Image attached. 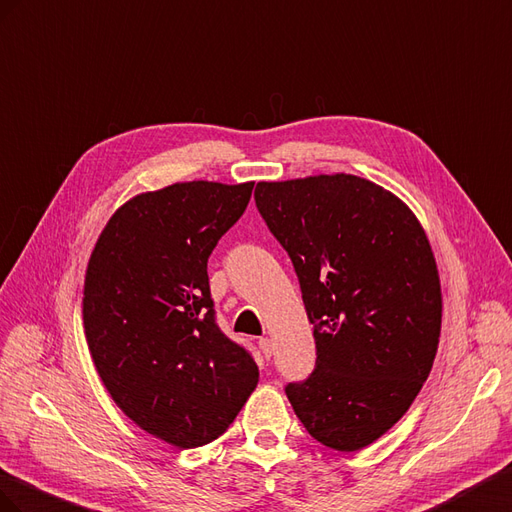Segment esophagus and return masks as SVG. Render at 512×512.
Wrapping results in <instances>:
<instances>
[{"label":"esophagus","instance_id":"esophagus-1","mask_svg":"<svg viewBox=\"0 0 512 512\" xmlns=\"http://www.w3.org/2000/svg\"><path fill=\"white\" fill-rule=\"evenodd\" d=\"M259 349H261V354H264L266 358H270L272 356V341L268 337L259 339Z\"/></svg>","mask_w":512,"mask_h":512}]
</instances>
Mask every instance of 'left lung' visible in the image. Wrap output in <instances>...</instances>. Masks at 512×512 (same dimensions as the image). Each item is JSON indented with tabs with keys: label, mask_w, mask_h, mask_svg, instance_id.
Listing matches in <instances>:
<instances>
[{
	"label": "left lung",
	"mask_w": 512,
	"mask_h": 512,
	"mask_svg": "<svg viewBox=\"0 0 512 512\" xmlns=\"http://www.w3.org/2000/svg\"><path fill=\"white\" fill-rule=\"evenodd\" d=\"M255 203L296 268L317 347L287 399L317 442L356 452L397 425L433 367L442 287L427 233L352 173L259 182Z\"/></svg>",
	"instance_id": "obj_1"
}]
</instances>
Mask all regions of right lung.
Returning a JSON list of instances; mask_svg holds the SVG:
<instances>
[{"instance_id":"1","label":"right lung","mask_w":512,"mask_h":512,"mask_svg":"<svg viewBox=\"0 0 512 512\" xmlns=\"http://www.w3.org/2000/svg\"><path fill=\"white\" fill-rule=\"evenodd\" d=\"M255 182H175L113 212L87 261L83 330L115 405L175 448L216 440L259 382L218 330L208 257Z\"/></svg>"}]
</instances>
